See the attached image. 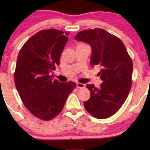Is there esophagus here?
<instances>
[{"mask_svg":"<svg viewBox=\"0 0 150 150\" xmlns=\"http://www.w3.org/2000/svg\"><path fill=\"white\" fill-rule=\"evenodd\" d=\"M76 87L77 88H79V89H81V88H84L85 87V85H84L83 83H76Z\"/></svg>","mask_w":150,"mask_h":150,"instance_id":"esophagus-1","label":"esophagus"}]
</instances>
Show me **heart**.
Masks as SVG:
<instances>
[{"label":"heart","mask_w":150,"mask_h":150,"mask_svg":"<svg viewBox=\"0 0 150 150\" xmlns=\"http://www.w3.org/2000/svg\"><path fill=\"white\" fill-rule=\"evenodd\" d=\"M83 47H89L87 44H84V43H82V42H79L78 43L76 44V48H83Z\"/></svg>","instance_id":"1"}]
</instances>
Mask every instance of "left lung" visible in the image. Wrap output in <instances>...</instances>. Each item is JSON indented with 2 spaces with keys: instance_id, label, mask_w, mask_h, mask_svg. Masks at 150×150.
<instances>
[{
  "instance_id": "8db88e82",
  "label": "left lung",
  "mask_w": 150,
  "mask_h": 150,
  "mask_svg": "<svg viewBox=\"0 0 150 150\" xmlns=\"http://www.w3.org/2000/svg\"><path fill=\"white\" fill-rule=\"evenodd\" d=\"M75 40L91 46L90 65L102 68L98 74L103 81L100 87L86 85L91 97L84 102V106L94 117H110L122 107L130 91L132 59L122 40L102 28L82 30L75 36Z\"/></svg>"
}]
</instances>
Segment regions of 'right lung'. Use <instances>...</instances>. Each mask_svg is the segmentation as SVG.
Returning a JSON list of instances; mask_svg holds the SVG:
<instances>
[{"mask_svg":"<svg viewBox=\"0 0 150 150\" xmlns=\"http://www.w3.org/2000/svg\"><path fill=\"white\" fill-rule=\"evenodd\" d=\"M61 30H42L24 43L18 54L14 82L24 105L37 118L52 120L63 110L74 82L61 83L50 73L60 64V57L68 40Z\"/></svg>","mask_w":150,"mask_h":150,"instance_id":"right-lung-1","label":"right lung"}]
</instances>
